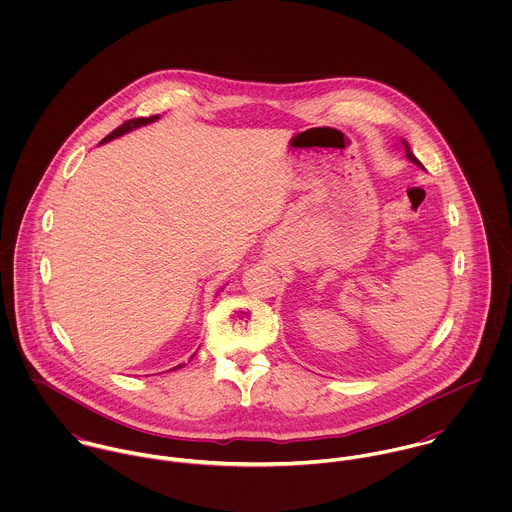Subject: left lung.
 Returning a JSON list of instances; mask_svg holds the SVG:
<instances>
[{
    "label": "left lung",
    "instance_id": "1",
    "mask_svg": "<svg viewBox=\"0 0 512 512\" xmlns=\"http://www.w3.org/2000/svg\"><path fill=\"white\" fill-rule=\"evenodd\" d=\"M402 146H404V151H406V157H408V159H410V161H412V163H416V165H418V167H422V169H424V165H422V163H420V161H418V157H416V155H414V153H412V151H410V146H408V144H406V140H402Z\"/></svg>",
    "mask_w": 512,
    "mask_h": 512
}]
</instances>
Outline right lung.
<instances>
[{
  "mask_svg": "<svg viewBox=\"0 0 512 512\" xmlns=\"http://www.w3.org/2000/svg\"><path fill=\"white\" fill-rule=\"evenodd\" d=\"M159 116H149V118H134V120H128V122H124L120 128H116L110 136H106L100 144H106V142H110V140H114V138H120V136H124L126 132H132V130H136V128H140V126H146V124H151V122H155ZM181 366V365H179ZM179 366H175V368H179Z\"/></svg>",
  "mask_w": 512,
  "mask_h": 512,
  "instance_id": "obj_1",
  "label": "right lung"
}]
</instances>
